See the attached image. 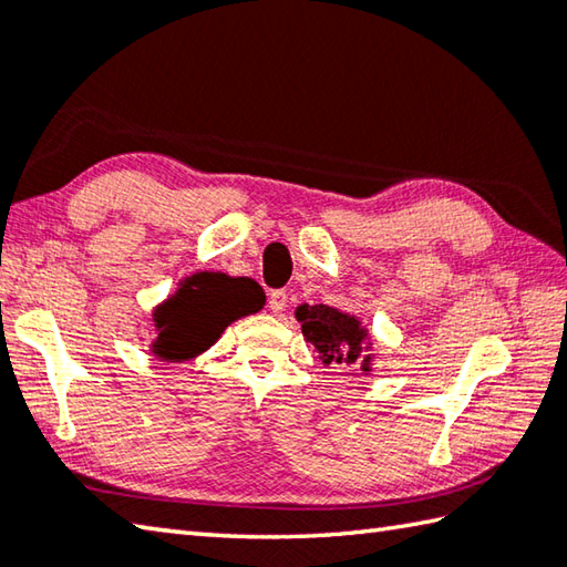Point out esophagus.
Wrapping results in <instances>:
<instances>
[{"label": "esophagus", "instance_id": "esophagus-1", "mask_svg": "<svg viewBox=\"0 0 567 567\" xmlns=\"http://www.w3.org/2000/svg\"><path fill=\"white\" fill-rule=\"evenodd\" d=\"M268 307L272 309V312H282V309L287 307V292L285 290H272L268 295Z\"/></svg>", "mask_w": 567, "mask_h": 567}]
</instances>
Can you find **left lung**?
Wrapping results in <instances>:
<instances>
[{
    "mask_svg": "<svg viewBox=\"0 0 567 567\" xmlns=\"http://www.w3.org/2000/svg\"><path fill=\"white\" fill-rule=\"evenodd\" d=\"M297 319L302 321V334L317 349L321 361L337 365L359 363L365 331L359 327L357 319L341 315L327 305L297 307ZM369 361L371 357L361 361L363 371H369Z\"/></svg>",
    "mask_w": 567,
    "mask_h": 567,
    "instance_id": "1",
    "label": "left lung"
}]
</instances>
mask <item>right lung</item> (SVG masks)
<instances>
[{
	"label": "right lung",
	"mask_w": 567,
	"mask_h": 567,
	"mask_svg": "<svg viewBox=\"0 0 567 567\" xmlns=\"http://www.w3.org/2000/svg\"><path fill=\"white\" fill-rule=\"evenodd\" d=\"M265 295L246 277L194 275L179 295L157 309L159 337L154 353L169 361L194 359L238 317L258 312Z\"/></svg>",
	"instance_id": "right-lung-1"
}]
</instances>
